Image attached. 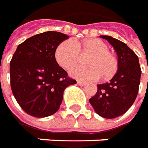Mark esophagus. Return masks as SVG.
I'll return each mask as SVG.
<instances>
[{
  "label": "esophagus",
  "mask_w": 148,
  "mask_h": 148,
  "mask_svg": "<svg viewBox=\"0 0 148 148\" xmlns=\"http://www.w3.org/2000/svg\"><path fill=\"white\" fill-rule=\"evenodd\" d=\"M77 84L79 86H84V85H85L86 84L84 82H82V81H79V80H78V81H77Z\"/></svg>",
  "instance_id": "esophagus-1"
}]
</instances>
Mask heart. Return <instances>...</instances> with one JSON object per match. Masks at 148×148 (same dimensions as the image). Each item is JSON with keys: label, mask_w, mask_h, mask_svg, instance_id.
I'll list each match as a JSON object with an SVG mask.
<instances>
[{"label": "heart", "mask_w": 148, "mask_h": 148, "mask_svg": "<svg viewBox=\"0 0 148 148\" xmlns=\"http://www.w3.org/2000/svg\"><path fill=\"white\" fill-rule=\"evenodd\" d=\"M79 53L89 55L86 59L87 67L73 69L71 75L83 80H108L119 69V60L115 53L108 51V46L99 39L89 38L81 42L64 40L57 46L56 60L62 68L71 70L79 61Z\"/></svg>", "instance_id": "heart-1"}]
</instances>
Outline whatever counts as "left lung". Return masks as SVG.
Listing matches in <instances>:
<instances>
[{
  "mask_svg": "<svg viewBox=\"0 0 148 148\" xmlns=\"http://www.w3.org/2000/svg\"><path fill=\"white\" fill-rule=\"evenodd\" d=\"M117 52L119 69L110 82L97 84L96 95L89 102L99 116L114 119L122 116L135 102L139 92L141 69L139 58L126 44L109 36H99Z\"/></svg>",
  "mask_w": 148,
  "mask_h": 148,
  "instance_id": "left-lung-1",
  "label": "left lung"
}]
</instances>
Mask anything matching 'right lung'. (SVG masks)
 I'll use <instances>...</instances> for the list:
<instances>
[{
    "instance_id": "obj_1",
    "label": "right lung",
    "mask_w": 148,
    "mask_h": 148,
    "mask_svg": "<svg viewBox=\"0 0 148 148\" xmlns=\"http://www.w3.org/2000/svg\"><path fill=\"white\" fill-rule=\"evenodd\" d=\"M69 36L49 31L20 44L10 61V84L16 102L27 114L43 118L60 108L64 89L76 84L56 60L57 46Z\"/></svg>"
}]
</instances>
